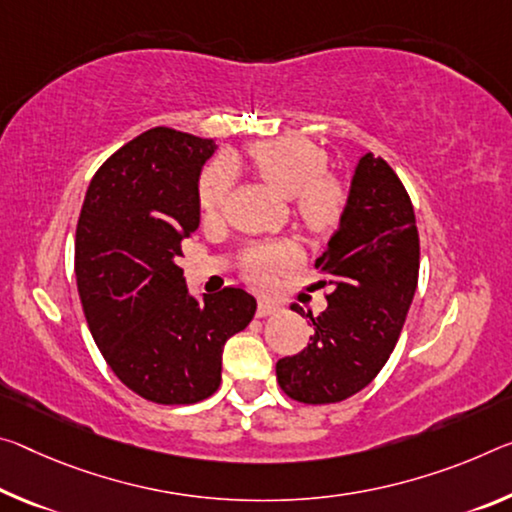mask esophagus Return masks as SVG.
I'll return each mask as SVG.
<instances>
[{
    "instance_id": "1",
    "label": "esophagus",
    "mask_w": 512,
    "mask_h": 512,
    "mask_svg": "<svg viewBox=\"0 0 512 512\" xmlns=\"http://www.w3.org/2000/svg\"><path fill=\"white\" fill-rule=\"evenodd\" d=\"M278 310H280V307L275 305V303H269V300H259L257 316H271V314H275Z\"/></svg>"
}]
</instances>
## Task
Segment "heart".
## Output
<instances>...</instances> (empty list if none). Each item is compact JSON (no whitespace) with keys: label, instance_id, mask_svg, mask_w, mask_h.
Segmentation results:
<instances>
[{"label":"heart","instance_id":"b5f03b06","mask_svg":"<svg viewBox=\"0 0 512 512\" xmlns=\"http://www.w3.org/2000/svg\"><path fill=\"white\" fill-rule=\"evenodd\" d=\"M250 159L266 184L282 198L296 202V212L310 230L326 232L339 221L344 209V191L337 180L323 175L326 154L316 145L300 139L264 141L250 148ZM234 182L230 161H214L200 177V207L207 216L225 205ZM296 248L287 241L257 246L246 255V275L255 285H266L271 273L294 262Z\"/></svg>","mask_w":512,"mask_h":512}]
</instances>
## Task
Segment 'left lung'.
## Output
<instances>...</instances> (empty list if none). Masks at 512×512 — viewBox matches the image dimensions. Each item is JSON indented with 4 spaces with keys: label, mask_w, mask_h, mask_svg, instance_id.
I'll return each instance as SVG.
<instances>
[{
    "label": "left lung",
    "mask_w": 512,
    "mask_h": 512,
    "mask_svg": "<svg viewBox=\"0 0 512 512\" xmlns=\"http://www.w3.org/2000/svg\"><path fill=\"white\" fill-rule=\"evenodd\" d=\"M316 269L330 287L328 307L312 316L314 335L298 355L275 364L291 399L337 403L367 387L392 355L417 291L415 209L385 159L364 154ZM300 312V310H296Z\"/></svg>",
    "instance_id": "obj_1"
}]
</instances>
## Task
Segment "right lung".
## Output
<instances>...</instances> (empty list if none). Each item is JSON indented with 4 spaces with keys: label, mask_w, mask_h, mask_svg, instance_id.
Returning <instances> with one entry per match:
<instances>
[{
    "label": "right lung",
    "mask_w": 512,
    "mask_h": 512,
    "mask_svg": "<svg viewBox=\"0 0 512 512\" xmlns=\"http://www.w3.org/2000/svg\"><path fill=\"white\" fill-rule=\"evenodd\" d=\"M212 139L154 127L104 161L75 239L77 289L113 373L143 399L182 405L221 385L223 346L253 321L243 289L193 296L182 239L198 230V182Z\"/></svg>",
    "instance_id": "add662e5"
}]
</instances>
